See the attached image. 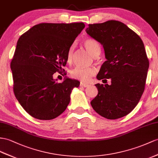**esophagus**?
Listing matches in <instances>:
<instances>
[{"label":"esophagus","mask_w":158,"mask_h":158,"mask_svg":"<svg viewBox=\"0 0 158 158\" xmlns=\"http://www.w3.org/2000/svg\"><path fill=\"white\" fill-rule=\"evenodd\" d=\"M90 85L88 84H85V83H83V82H80V86H82V87H84V88H86V87H88V86H89Z\"/></svg>","instance_id":"34e87169"}]
</instances>
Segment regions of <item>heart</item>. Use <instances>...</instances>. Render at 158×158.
Listing matches in <instances>:
<instances>
[{"label":"heart","instance_id":"obj_1","mask_svg":"<svg viewBox=\"0 0 158 158\" xmlns=\"http://www.w3.org/2000/svg\"><path fill=\"white\" fill-rule=\"evenodd\" d=\"M84 47L93 57H97L101 52V47L97 41L92 39H86L83 42ZM74 47L69 49L67 55L68 61H71L73 56ZM96 69L93 67L77 66L71 71L70 74L73 78L80 80L83 82H87L96 74Z\"/></svg>","mask_w":158,"mask_h":158}]
</instances>
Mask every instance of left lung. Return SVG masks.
I'll return each mask as SVG.
<instances>
[{
    "instance_id": "8db88e82",
    "label": "left lung",
    "mask_w": 158,
    "mask_h": 158,
    "mask_svg": "<svg viewBox=\"0 0 158 158\" xmlns=\"http://www.w3.org/2000/svg\"><path fill=\"white\" fill-rule=\"evenodd\" d=\"M88 35L98 41L106 61L97 78L111 84H97L98 94L90 104L101 116L117 119L128 114L139 102L145 89L149 60L140 37L123 23L110 20L89 24Z\"/></svg>"
}]
</instances>
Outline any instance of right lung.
<instances>
[{
	"label": "right lung",
	"mask_w": 158,
	"mask_h": 158,
	"mask_svg": "<svg viewBox=\"0 0 158 158\" xmlns=\"http://www.w3.org/2000/svg\"><path fill=\"white\" fill-rule=\"evenodd\" d=\"M84 27L83 23H40L19 37L10 63L13 90L31 116L51 120L66 109L80 82L66 76L58 83L53 75L65 71L69 49Z\"/></svg>",
	"instance_id": "add662e5"
}]
</instances>
